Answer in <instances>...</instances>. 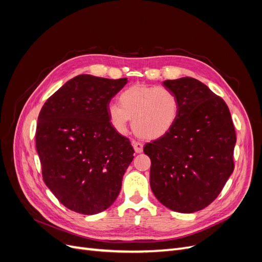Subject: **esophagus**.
<instances>
[{
	"mask_svg": "<svg viewBox=\"0 0 262 262\" xmlns=\"http://www.w3.org/2000/svg\"><path fill=\"white\" fill-rule=\"evenodd\" d=\"M132 146L136 150V153H142L143 152V144L140 143V142L137 141H132Z\"/></svg>",
	"mask_w": 262,
	"mask_h": 262,
	"instance_id": "34e87169",
	"label": "esophagus"
}]
</instances>
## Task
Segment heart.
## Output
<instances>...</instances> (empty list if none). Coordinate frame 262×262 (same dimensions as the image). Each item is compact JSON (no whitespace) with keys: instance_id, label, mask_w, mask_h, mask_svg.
Segmentation results:
<instances>
[{"instance_id":"obj_1","label":"heart","mask_w":262,"mask_h":262,"mask_svg":"<svg viewBox=\"0 0 262 262\" xmlns=\"http://www.w3.org/2000/svg\"><path fill=\"white\" fill-rule=\"evenodd\" d=\"M120 105L108 106L109 120L119 131L126 129L130 119L138 137L157 140L175 125L179 115V100L175 93L157 86L137 84L120 95Z\"/></svg>"}]
</instances>
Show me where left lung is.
Instances as JSON below:
<instances>
[{
    "instance_id": "8db88e82",
    "label": "left lung",
    "mask_w": 262,
    "mask_h": 262,
    "mask_svg": "<svg viewBox=\"0 0 262 262\" xmlns=\"http://www.w3.org/2000/svg\"><path fill=\"white\" fill-rule=\"evenodd\" d=\"M175 93L173 128L144 145L150 158V189L166 208L193 213L207 208L234 170L236 133L225 101L192 77L163 82Z\"/></svg>"
}]
</instances>
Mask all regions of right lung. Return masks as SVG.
<instances>
[{
	"instance_id": "1",
	"label": "right lung",
	"mask_w": 262,
	"mask_h": 262,
	"mask_svg": "<svg viewBox=\"0 0 262 262\" xmlns=\"http://www.w3.org/2000/svg\"><path fill=\"white\" fill-rule=\"evenodd\" d=\"M126 83L77 75L47 99L39 114L36 149L43 181L74 212L105 211L120 192L134 149L116 131L107 109Z\"/></svg>"
}]
</instances>
